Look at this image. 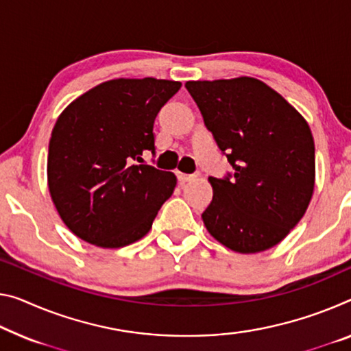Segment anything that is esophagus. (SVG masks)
<instances>
[{"label":"esophagus","instance_id":"1","mask_svg":"<svg viewBox=\"0 0 351 351\" xmlns=\"http://www.w3.org/2000/svg\"><path fill=\"white\" fill-rule=\"evenodd\" d=\"M197 176H199V174H183V172H179V174H177V177H179L180 182H190V180H194V179H197Z\"/></svg>","mask_w":351,"mask_h":351}]
</instances>
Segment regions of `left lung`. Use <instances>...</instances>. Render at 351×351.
I'll list each match as a JSON object with an SVG mask.
<instances>
[{"label": "left lung", "instance_id": "8db88e82", "mask_svg": "<svg viewBox=\"0 0 351 351\" xmlns=\"http://www.w3.org/2000/svg\"><path fill=\"white\" fill-rule=\"evenodd\" d=\"M234 174L208 177L213 199L202 221L240 254L282 241L306 213L315 186V145L303 116L261 80L186 82Z\"/></svg>", "mask_w": 351, "mask_h": 351}]
</instances>
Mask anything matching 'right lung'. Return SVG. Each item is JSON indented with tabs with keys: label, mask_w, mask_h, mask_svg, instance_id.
<instances>
[{
	"label": "right lung",
	"mask_w": 351,
	"mask_h": 351,
	"mask_svg": "<svg viewBox=\"0 0 351 351\" xmlns=\"http://www.w3.org/2000/svg\"><path fill=\"white\" fill-rule=\"evenodd\" d=\"M180 86L157 78L110 80L58 117L48 145V191L78 239L122 247L152 228L177 177L141 165L143 154L155 152V117Z\"/></svg>",
	"instance_id": "obj_1"
}]
</instances>
